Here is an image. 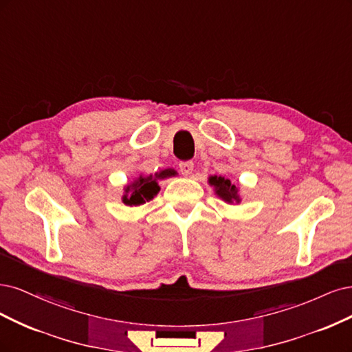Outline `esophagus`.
I'll return each instance as SVG.
<instances>
[{"label": "esophagus", "instance_id": "obj_1", "mask_svg": "<svg viewBox=\"0 0 352 352\" xmlns=\"http://www.w3.org/2000/svg\"><path fill=\"white\" fill-rule=\"evenodd\" d=\"M192 168H195V164L191 161H186V162H179V171L183 175L188 177L192 173Z\"/></svg>", "mask_w": 352, "mask_h": 352}]
</instances>
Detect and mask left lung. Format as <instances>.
<instances>
[{
  "label": "left lung",
  "instance_id": "obj_1",
  "mask_svg": "<svg viewBox=\"0 0 352 352\" xmlns=\"http://www.w3.org/2000/svg\"><path fill=\"white\" fill-rule=\"evenodd\" d=\"M209 184L213 186L217 196L221 197L223 201L230 203V205L241 201L240 195H238V187L234 183H231V179L221 175L219 177L213 175V177H209Z\"/></svg>",
  "mask_w": 352,
  "mask_h": 352
}]
</instances>
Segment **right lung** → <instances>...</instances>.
I'll return each instance as SVG.
<instances>
[{"label": "right lung", "instance_id": "obj_1", "mask_svg": "<svg viewBox=\"0 0 352 352\" xmlns=\"http://www.w3.org/2000/svg\"><path fill=\"white\" fill-rule=\"evenodd\" d=\"M174 175H177L174 169L168 168V169H162L161 173H156L155 175L151 174L146 177L143 175L138 177L133 183L124 187V196H122L124 205L140 206L146 201H151L161 190L160 186H157V181L174 177Z\"/></svg>", "mask_w": 352, "mask_h": 352}]
</instances>
